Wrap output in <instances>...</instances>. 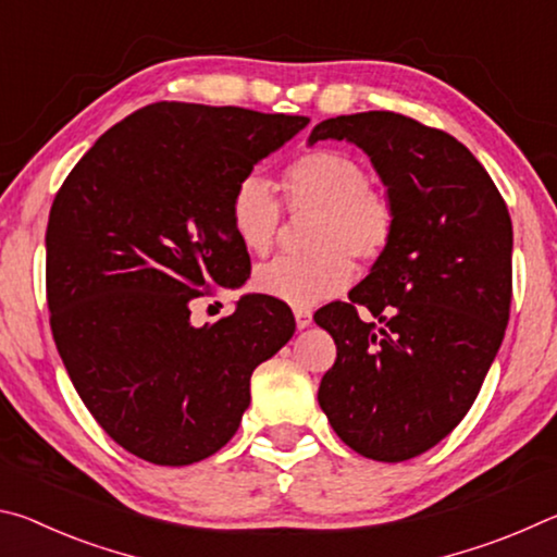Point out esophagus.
<instances>
[{
	"label": "esophagus",
	"mask_w": 557,
	"mask_h": 557,
	"mask_svg": "<svg viewBox=\"0 0 557 557\" xmlns=\"http://www.w3.org/2000/svg\"><path fill=\"white\" fill-rule=\"evenodd\" d=\"M295 322L297 329H307L312 324V312H309V309H295Z\"/></svg>",
	"instance_id": "34e87169"
}]
</instances>
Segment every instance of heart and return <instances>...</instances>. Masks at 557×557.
<instances>
[{
    "label": "heart",
    "instance_id": "obj_1",
    "mask_svg": "<svg viewBox=\"0 0 557 557\" xmlns=\"http://www.w3.org/2000/svg\"><path fill=\"white\" fill-rule=\"evenodd\" d=\"M285 199L295 215L312 213L297 258H277L256 270L252 287L270 299L307 309L334 297L354 277V260L375 262L393 245L398 211L391 196L369 184L366 166L342 149H312L285 169ZM235 238L265 256L282 231V203L258 172L235 184L228 203Z\"/></svg>",
    "mask_w": 557,
    "mask_h": 557
}]
</instances>
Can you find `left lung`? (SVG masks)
<instances>
[{
	"instance_id": "left-lung-1",
	"label": "left lung",
	"mask_w": 557,
	"mask_h": 557,
	"mask_svg": "<svg viewBox=\"0 0 557 557\" xmlns=\"http://www.w3.org/2000/svg\"><path fill=\"white\" fill-rule=\"evenodd\" d=\"M319 139H346L371 157L398 231L348 301L314 314L336 344L317 398L358 455L405 461L459 425L504 342L511 215L465 145L412 117H332L309 145Z\"/></svg>"
}]
</instances>
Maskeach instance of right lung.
I'll return each instance as SVG.
<instances>
[{
	"instance_id": "add662e5",
	"label": "right lung",
	"mask_w": 557,
	"mask_h": 557,
	"mask_svg": "<svg viewBox=\"0 0 557 557\" xmlns=\"http://www.w3.org/2000/svg\"><path fill=\"white\" fill-rule=\"evenodd\" d=\"M309 117L154 102L110 127L55 194L46 299L65 371L132 455L184 467L219 451L250 405V375L295 334L265 295L194 326L191 301L240 287L235 184Z\"/></svg>"
}]
</instances>
